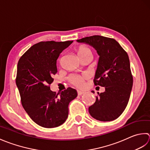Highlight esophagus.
Here are the masks:
<instances>
[{"mask_svg":"<svg viewBox=\"0 0 150 150\" xmlns=\"http://www.w3.org/2000/svg\"><path fill=\"white\" fill-rule=\"evenodd\" d=\"M84 93V92L83 91H78V94L79 96H81V95H82V94H83Z\"/></svg>","mask_w":150,"mask_h":150,"instance_id":"obj_1","label":"esophagus"}]
</instances>
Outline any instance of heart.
<instances>
[{
	"label": "heart",
	"instance_id": "heart-1",
	"mask_svg": "<svg viewBox=\"0 0 150 150\" xmlns=\"http://www.w3.org/2000/svg\"><path fill=\"white\" fill-rule=\"evenodd\" d=\"M88 53L92 54V52L89 48L85 46H81L79 47L78 50V54L79 57L83 56L85 55H86ZM87 78V76H79V75H75L72 74L69 78V80L71 81V83L73 85H74L75 86L78 87H82L84 85V79Z\"/></svg>",
	"mask_w": 150,
	"mask_h": 150
}]
</instances>
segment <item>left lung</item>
Returning a JSON list of instances; mask_svg holds the SVG:
<instances>
[{"instance_id": "left-lung-1", "label": "left lung", "mask_w": 150, "mask_h": 150, "mask_svg": "<svg viewBox=\"0 0 150 150\" xmlns=\"http://www.w3.org/2000/svg\"><path fill=\"white\" fill-rule=\"evenodd\" d=\"M76 41L93 47L100 56L94 83L105 87V91L98 93L99 96L88 112L98 120H114L126 109L133 87L128 55L114 39L93 35Z\"/></svg>"}]
</instances>
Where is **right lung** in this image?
<instances>
[{"mask_svg": "<svg viewBox=\"0 0 150 150\" xmlns=\"http://www.w3.org/2000/svg\"><path fill=\"white\" fill-rule=\"evenodd\" d=\"M72 42H39L18 62L16 85L23 107L32 120L43 127L63 124L68 118L69 103L78 96L74 88L69 87L56 94L49 87L57 72L58 57Z\"/></svg>", "mask_w": 150, "mask_h": 150, "instance_id": "add662e5", "label": "right lung"}]
</instances>
